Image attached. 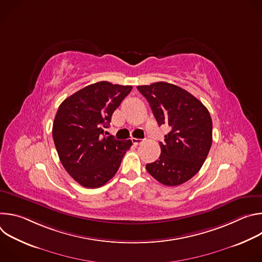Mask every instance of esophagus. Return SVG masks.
Wrapping results in <instances>:
<instances>
[{
    "label": "esophagus",
    "mask_w": 262,
    "mask_h": 262,
    "mask_svg": "<svg viewBox=\"0 0 262 262\" xmlns=\"http://www.w3.org/2000/svg\"><path fill=\"white\" fill-rule=\"evenodd\" d=\"M132 142H133V144L134 145H136V146H138V145H140V144H142V143H144V140H141V139H132Z\"/></svg>",
    "instance_id": "1"
}]
</instances>
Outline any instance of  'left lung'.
<instances>
[{"label":"left lung","instance_id":"8db88e82","mask_svg":"<svg viewBox=\"0 0 262 262\" xmlns=\"http://www.w3.org/2000/svg\"><path fill=\"white\" fill-rule=\"evenodd\" d=\"M148 100L159 125L171 130L160 143L159 160L146 165L154 178L168 186L191 179L201 169L212 142L208 110L186 90L166 82L137 87Z\"/></svg>","mask_w":262,"mask_h":262}]
</instances>
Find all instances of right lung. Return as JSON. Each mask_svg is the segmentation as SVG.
I'll list each match as a JSON object with an SVG mask.
<instances>
[{"instance_id": "right-lung-1", "label": "right lung", "mask_w": 262, "mask_h": 262, "mask_svg": "<svg viewBox=\"0 0 262 262\" xmlns=\"http://www.w3.org/2000/svg\"><path fill=\"white\" fill-rule=\"evenodd\" d=\"M132 89L98 82L67 97L57 111L53 138L59 159L84 188L96 189L113 178L133 145L130 140L103 136V127H108L114 111Z\"/></svg>"}]
</instances>
